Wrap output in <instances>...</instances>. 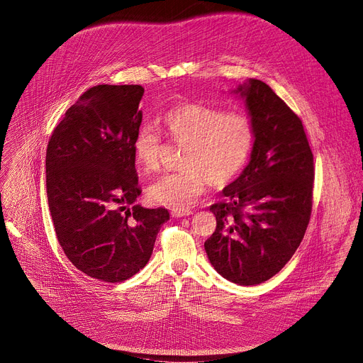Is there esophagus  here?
Wrapping results in <instances>:
<instances>
[{"mask_svg": "<svg viewBox=\"0 0 363 363\" xmlns=\"http://www.w3.org/2000/svg\"><path fill=\"white\" fill-rule=\"evenodd\" d=\"M171 214H172V217H184V216H189V214H192V210L191 208H174L172 211H171Z\"/></svg>", "mask_w": 363, "mask_h": 363, "instance_id": "1", "label": "esophagus"}]
</instances>
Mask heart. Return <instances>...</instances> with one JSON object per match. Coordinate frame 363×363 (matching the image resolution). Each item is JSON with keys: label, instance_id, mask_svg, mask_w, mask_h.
Wrapping results in <instances>:
<instances>
[{"label": "heart", "instance_id": "heart-1", "mask_svg": "<svg viewBox=\"0 0 363 363\" xmlns=\"http://www.w3.org/2000/svg\"><path fill=\"white\" fill-rule=\"evenodd\" d=\"M162 124L169 140L184 146L181 171L159 178L149 188L150 199L162 206L186 207L204 194L208 184H230L254 152L255 123L247 111L182 104L166 111ZM133 150L141 172L149 175L160 166L163 138L146 124L137 131Z\"/></svg>", "mask_w": 363, "mask_h": 363}]
</instances>
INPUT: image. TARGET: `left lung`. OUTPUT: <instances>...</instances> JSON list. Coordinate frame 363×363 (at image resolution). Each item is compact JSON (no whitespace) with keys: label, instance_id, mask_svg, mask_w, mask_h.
Wrapping results in <instances>:
<instances>
[{"label":"left lung","instance_id":"8db88e82","mask_svg":"<svg viewBox=\"0 0 363 363\" xmlns=\"http://www.w3.org/2000/svg\"><path fill=\"white\" fill-rule=\"evenodd\" d=\"M255 123L248 166L210 206L216 230L204 242L216 272L240 286L277 274L301 245L312 211L313 156L301 118L270 86H239Z\"/></svg>","mask_w":363,"mask_h":363}]
</instances>
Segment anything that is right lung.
Here are the masks:
<instances>
[{"instance_id":"right-lung-1","label":"right lung","mask_w":363,"mask_h":363,"mask_svg":"<svg viewBox=\"0 0 363 363\" xmlns=\"http://www.w3.org/2000/svg\"><path fill=\"white\" fill-rule=\"evenodd\" d=\"M138 84L84 91L46 149V194L58 242L91 279L124 281L152 257L169 211L131 206L141 194L133 144L143 112Z\"/></svg>"}]
</instances>
